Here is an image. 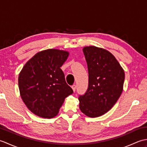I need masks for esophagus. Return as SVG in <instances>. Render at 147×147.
Segmentation results:
<instances>
[{
    "mask_svg": "<svg viewBox=\"0 0 147 147\" xmlns=\"http://www.w3.org/2000/svg\"><path fill=\"white\" fill-rule=\"evenodd\" d=\"M71 88H72V89H73V92H75L76 88V85H73V86H71Z\"/></svg>",
    "mask_w": 147,
    "mask_h": 147,
    "instance_id": "34e87169",
    "label": "esophagus"
}]
</instances>
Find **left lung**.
I'll use <instances>...</instances> for the list:
<instances>
[{"label": "left lung", "instance_id": "8db88e82", "mask_svg": "<svg viewBox=\"0 0 147 147\" xmlns=\"http://www.w3.org/2000/svg\"><path fill=\"white\" fill-rule=\"evenodd\" d=\"M88 70V87L79 96L80 109L90 117L100 116L116 103L123 92L124 71L110 52L95 46L83 49Z\"/></svg>", "mask_w": 147, "mask_h": 147}]
</instances>
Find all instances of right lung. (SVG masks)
I'll return each instance as SVG.
<instances>
[{
	"label": "right lung",
	"mask_w": 147,
	"mask_h": 147,
	"mask_svg": "<svg viewBox=\"0 0 147 147\" xmlns=\"http://www.w3.org/2000/svg\"><path fill=\"white\" fill-rule=\"evenodd\" d=\"M68 56V52L58 49L39 52L19 74L21 98L29 110L39 117H55L64 99L73 93L61 69Z\"/></svg>",
	"instance_id": "right-lung-1"
}]
</instances>
